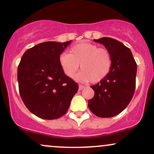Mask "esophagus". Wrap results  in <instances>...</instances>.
Listing matches in <instances>:
<instances>
[{
  "mask_svg": "<svg viewBox=\"0 0 154 154\" xmlns=\"http://www.w3.org/2000/svg\"><path fill=\"white\" fill-rule=\"evenodd\" d=\"M85 88V86L83 85H79V91H82V90H83Z\"/></svg>",
  "mask_w": 154,
  "mask_h": 154,
  "instance_id": "obj_1",
  "label": "esophagus"
}]
</instances>
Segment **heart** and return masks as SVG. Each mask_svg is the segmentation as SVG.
Here are the masks:
<instances>
[{
	"label": "heart",
	"mask_w": 154,
	"mask_h": 154,
	"mask_svg": "<svg viewBox=\"0 0 154 154\" xmlns=\"http://www.w3.org/2000/svg\"><path fill=\"white\" fill-rule=\"evenodd\" d=\"M59 63L65 75L72 78L78 71L77 80L82 82H99L109 75L112 64L111 55L105 48L90 43H80L72 46L69 54L62 53Z\"/></svg>",
	"instance_id": "obj_1"
}]
</instances>
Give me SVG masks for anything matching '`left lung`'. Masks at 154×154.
<instances>
[{"label": "left lung", "instance_id": "obj_1", "mask_svg": "<svg viewBox=\"0 0 154 154\" xmlns=\"http://www.w3.org/2000/svg\"><path fill=\"white\" fill-rule=\"evenodd\" d=\"M94 41L110 52L112 64L106 77L91 86L95 95L88 100V106L97 116L112 117L128 106L133 97L137 63L130 49L115 39L102 38Z\"/></svg>", "mask_w": 154, "mask_h": 154}]
</instances>
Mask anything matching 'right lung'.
Returning <instances> with one entry per match:
<instances>
[{
  "label": "right lung",
  "mask_w": 154,
  "mask_h": 154,
  "mask_svg": "<svg viewBox=\"0 0 154 154\" xmlns=\"http://www.w3.org/2000/svg\"><path fill=\"white\" fill-rule=\"evenodd\" d=\"M72 40L44 42L25 51L18 66L19 91L24 105L35 116L55 119L64 115L78 84L64 75L59 57Z\"/></svg>",
  "instance_id": "obj_1"
}]
</instances>
